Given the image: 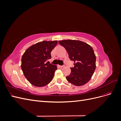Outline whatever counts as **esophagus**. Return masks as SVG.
Returning <instances> with one entry per match:
<instances>
[{"mask_svg":"<svg viewBox=\"0 0 121 121\" xmlns=\"http://www.w3.org/2000/svg\"><path fill=\"white\" fill-rule=\"evenodd\" d=\"M58 67H59L60 68H63V67H64V65H58Z\"/></svg>","mask_w":121,"mask_h":121,"instance_id":"obj_1","label":"esophagus"}]
</instances>
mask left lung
I'll list each match as a JSON object with an SVG mask.
<instances>
[{"label": "left lung", "mask_w": 121, "mask_h": 121, "mask_svg": "<svg viewBox=\"0 0 121 121\" xmlns=\"http://www.w3.org/2000/svg\"><path fill=\"white\" fill-rule=\"evenodd\" d=\"M64 46L69 59L74 61L67 81L75 86H82L92 77L96 68V56L90 45L79 40H64L58 41Z\"/></svg>", "instance_id": "8db88e82"}]
</instances>
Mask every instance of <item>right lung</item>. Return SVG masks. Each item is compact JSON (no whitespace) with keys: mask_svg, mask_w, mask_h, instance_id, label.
Instances as JSON below:
<instances>
[{"mask_svg":"<svg viewBox=\"0 0 121 121\" xmlns=\"http://www.w3.org/2000/svg\"><path fill=\"white\" fill-rule=\"evenodd\" d=\"M57 44L56 40L40 42L29 47L23 54L21 69L32 85L43 87L52 81L57 67L45 63L52 58L51 52Z\"/></svg>","mask_w":121,"mask_h":121,"instance_id":"obj_1","label":"right lung"}]
</instances>
